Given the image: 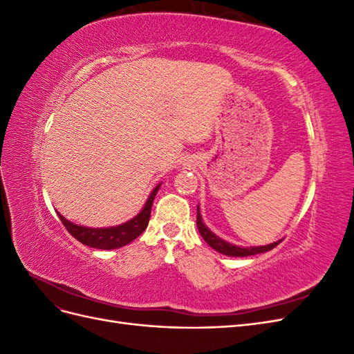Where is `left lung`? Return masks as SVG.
I'll return each mask as SVG.
<instances>
[{"label":"left lung","mask_w":354,"mask_h":354,"mask_svg":"<svg viewBox=\"0 0 354 354\" xmlns=\"http://www.w3.org/2000/svg\"><path fill=\"white\" fill-rule=\"evenodd\" d=\"M198 211V217H196V224H198V230L201 233V236L203 238V241H205L212 250H216L217 252L220 254H224V255H229V257H248V255H255V254H261V252H266V251H270L273 250L276 245H279L281 241H276L273 243H269V245H261V246H238V245H233L227 241L221 239L220 236H217L216 233L211 232L207 224L203 223L202 220V216H201V209H199V205L196 208Z\"/></svg>","instance_id":"obj_1"}]
</instances>
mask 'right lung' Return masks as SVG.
Wrapping results in <instances>:
<instances>
[{"mask_svg": "<svg viewBox=\"0 0 354 354\" xmlns=\"http://www.w3.org/2000/svg\"><path fill=\"white\" fill-rule=\"evenodd\" d=\"M160 185L162 183L155 186V189L151 192V195H149L145 207L142 208L140 212L137 214V216H134L131 220H128L122 224H118V226L87 227V226H80V224L69 221L68 218L63 217L60 212H57V216L63 223V226L66 227V230L81 243L91 246V248H95V250L121 248V246H125L130 242H133L137 236H140V234L145 232V229L147 227L149 218H151L153 199L158 194Z\"/></svg>", "mask_w": 354, "mask_h": 354, "instance_id": "right-lung-1", "label": "right lung"}]
</instances>
